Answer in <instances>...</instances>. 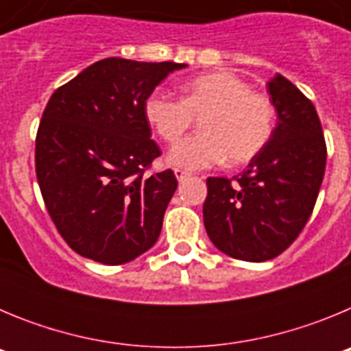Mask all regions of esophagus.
Masks as SVG:
<instances>
[{
  "instance_id": "1",
  "label": "esophagus",
  "mask_w": 351,
  "mask_h": 351,
  "mask_svg": "<svg viewBox=\"0 0 351 351\" xmlns=\"http://www.w3.org/2000/svg\"><path fill=\"white\" fill-rule=\"evenodd\" d=\"M173 173H176V178H178L179 181H184L186 178H190L191 176L190 172H186V170H182V169H173Z\"/></svg>"
}]
</instances>
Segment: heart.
Returning a JSON list of instances; mask_svg holds the SVG:
<instances>
[{"instance_id": "obj_1", "label": "heart", "mask_w": 351, "mask_h": 351, "mask_svg": "<svg viewBox=\"0 0 351 351\" xmlns=\"http://www.w3.org/2000/svg\"><path fill=\"white\" fill-rule=\"evenodd\" d=\"M144 116L158 137L176 144L195 119L203 132L179 143L169 160L184 169H207L226 160L232 167L255 160L271 141L276 107L263 93L230 71H213L182 86V98L154 91Z\"/></svg>"}]
</instances>
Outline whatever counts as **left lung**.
<instances>
[{
  "label": "left lung",
  "instance_id": "1",
  "mask_svg": "<svg viewBox=\"0 0 351 351\" xmlns=\"http://www.w3.org/2000/svg\"><path fill=\"white\" fill-rule=\"evenodd\" d=\"M278 123L241 178H209L204 225L232 258L265 262L290 246L308 223L324 181L327 145L315 105L283 75L267 82Z\"/></svg>",
  "mask_w": 351,
  "mask_h": 351
}]
</instances>
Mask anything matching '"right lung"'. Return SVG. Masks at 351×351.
Here are the masks:
<instances>
[{"instance_id": "obj_1", "label": "right lung", "mask_w": 351, "mask_h": 351, "mask_svg": "<svg viewBox=\"0 0 351 351\" xmlns=\"http://www.w3.org/2000/svg\"><path fill=\"white\" fill-rule=\"evenodd\" d=\"M186 64L107 58L58 88L43 110L35 169L64 243L107 265L132 262L156 243L178 179L149 172L161 156L144 104Z\"/></svg>"}]
</instances>
